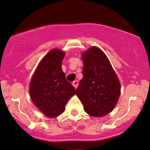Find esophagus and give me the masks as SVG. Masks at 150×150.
<instances>
[{
  "label": "esophagus",
  "instance_id": "34e87169",
  "mask_svg": "<svg viewBox=\"0 0 150 150\" xmlns=\"http://www.w3.org/2000/svg\"><path fill=\"white\" fill-rule=\"evenodd\" d=\"M73 85L74 87L76 89V88L77 87V86H78V81H77V80L74 81V82H73Z\"/></svg>",
  "mask_w": 150,
  "mask_h": 150
}]
</instances>
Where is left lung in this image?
<instances>
[{"instance_id": "left-lung-1", "label": "left lung", "mask_w": 150, "mask_h": 150, "mask_svg": "<svg viewBox=\"0 0 150 150\" xmlns=\"http://www.w3.org/2000/svg\"><path fill=\"white\" fill-rule=\"evenodd\" d=\"M83 77L76 95L84 111L93 117H103L112 110L118 101L121 85L109 59L101 50L92 47L82 54Z\"/></svg>"}]
</instances>
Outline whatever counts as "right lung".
<instances>
[{
  "instance_id": "1",
  "label": "right lung",
  "mask_w": 150,
  "mask_h": 150,
  "mask_svg": "<svg viewBox=\"0 0 150 150\" xmlns=\"http://www.w3.org/2000/svg\"><path fill=\"white\" fill-rule=\"evenodd\" d=\"M65 52L53 49L41 60L30 82L33 104L45 116L52 118L64 112L75 87L66 80L61 68Z\"/></svg>"
}]
</instances>
